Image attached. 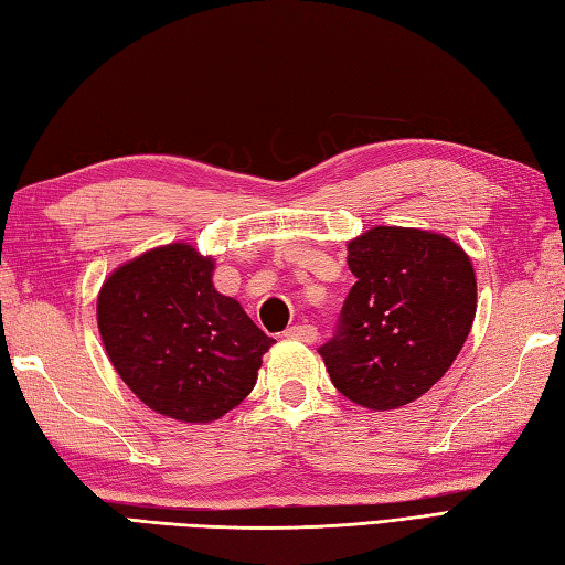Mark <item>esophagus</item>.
Instances as JSON below:
<instances>
[{
	"label": "esophagus",
	"mask_w": 565,
	"mask_h": 565,
	"mask_svg": "<svg viewBox=\"0 0 565 565\" xmlns=\"http://www.w3.org/2000/svg\"><path fill=\"white\" fill-rule=\"evenodd\" d=\"M285 337L287 339L305 341V343H315L317 341V327H312V324H295L290 329H285Z\"/></svg>",
	"instance_id": "obj_1"
}]
</instances>
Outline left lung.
Segmentation results:
<instances>
[{"instance_id":"obj_1","label":"left lung","mask_w":565,"mask_h":565,"mask_svg":"<svg viewBox=\"0 0 565 565\" xmlns=\"http://www.w3.org/2000/svg\"><path fill=\"white\" fill-rule=\"evenodd\" d=\"M353 287L321 343L331 383L367 409H397L441 380L476 317V273L451 238L375 226L349 244Z\"/></svg>"}]
</instances>
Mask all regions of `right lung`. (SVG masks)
<instances>
[{"mask_svg": "<svg viewBox=\"0 0 565 565\" xmlns=\"http://www.w3.org/2000/svg\"><path fill=\"white\" fill-rule=\"evenodd\" d=\"M212 270L194 248L170 244L114 270L97 299L111 365L143 405L178 422L234 409L275 343L214 290Z\"/></svg>", "mask_w": 565, "mask_h": 565, "instance_id": "right-lung-1", "label": "right lung"}]
</instances>
